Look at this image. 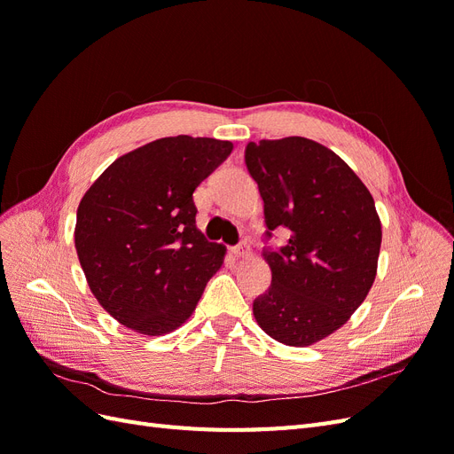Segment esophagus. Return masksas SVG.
Wrapping results in <instances>:
<instances>
[{
	"mask_svg": "<svg viewBox=\"0 0 454 454\" xmlns=\"http://www.w3.org/2000/svg\"><path fill=\"white\" fill-rule=\"evenodd\" d=\"M231 254L235 255V257H246V255H250V246L246 244V242H242V244H239V246H232Z\"/></svg>",
	"mask_w": 454,
	"mask_h": 454,
	"instance_id": "1",
	"label": "esophagus"
}]
</instances>
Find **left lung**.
<instances>
[{
    "mask_svg": "<svg viewBox=\"0 0 454 454\" xmlns=\"http://www.w3.org/2000/svg\"><path fill=\"white\" fill-rule=\"evenodd\" d=\"M246 167L265 204L267 239L290 231L280 250L263 252L272 282L254 316L278 342L310 347L345 325L375 282V200L337 153L301 136L250 142Z\"/></svg>",
    "mask_w": 454,
    "mask_h": 454,
    "instance_id": "8db88e82",
    "label": "left lung"
}]
</instances>
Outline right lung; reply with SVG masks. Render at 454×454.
Returning <instances> with one entry per match:
<instances>
[{"mask_svg": "<svg viewBox=\"0 0 454 454\" xmlns=\"http://www.w3.org/2000/svg\"><path fill=\"white\" fill-rule=\"evenodd\" d=\"M231 142L172 136L119 157L77 208L75 250L90 292L117 322L167 335L193 314L225 246L197 229L195 189Z\"/></svg>", "mask_w": 454, "mask_h": 454, "instance_id": "right-lung-1", "label": "right lung"}]
</instances>
